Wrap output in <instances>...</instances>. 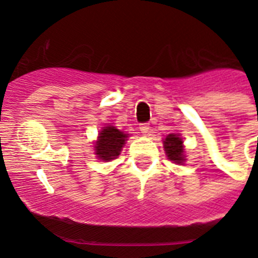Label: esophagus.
<instances>
[{
	"label": "esophagus",
	"mask_w": 258,
	"mask_h": 258,
	"mask_svg": "<svg viewBox=\"0 0 258 258\" xmlns=\"http://www.w3.org/2000/svg\"><path fill=\"white\" fill-rule=\"evenodd\" d=\"M139 128H140L143 135H148V132H149V130H151V126H149V123H142Z\"/></svg>",
	"instance_id": "esophagus-1"
}]
</instances>
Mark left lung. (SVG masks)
I'll return each instance as SVG.
<instances>
[{"instance_id":"left-lung-1","label":"left lung","mask_w":258,"mask_h":258,"mask_svg":"<svg viewBox=\"0 0 258 258\" xmlns=\"http://www.w3.org/2000/svg\"><path fill=\"white\" fill-rule=\"evenodd\" d=\"M163 148L170 161H174L175 163H183L185 161L182 139L175 134H170L166 136V139L163 140Z\"/></svg>"}]
</instances>
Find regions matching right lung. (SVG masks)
I'll return each instance as SVG.
<instances>
[{"label":"right lung","mask_w":258,"mask_h":258,"mask_svg":"<svg viewBox=\"0 0 258 258\" xmlns=\"http://www.w3.org/2000/svg\"><path fill=\"white\" fill-rule=\"evenodd\" d=\"M128 134L119 131L116 127L109 126L104 127L98 134V139L96 142L95 151L97 157L102 161H111L120 154L123 145L126 143Z\"/></svg>","instance_id":"right-lung-1"}]
</instances>
